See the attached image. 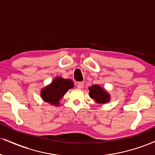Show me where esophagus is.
Wrapping results in <instances>:
<instances>
[{
	"label": "esophagus",
	"instance_id": "1",
	"mask_svg": "<svg viewBox=\"0 0 155 155\" xmlns=\"http://www.w3.org/2000/svg\"><path fill=\"white\" fill-rule=\"evenodd\" d=\"M76 87H77L78 89H82L84 87L83 82H77V84H76Z\"/></svg>",
	"mask_w": 155,
	"mask_h": 155
}]
</instances>
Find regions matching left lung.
Returning a JSON list of instances; mask_svg holds the SVG:
<instances>
[{
    "label": "left lung",
    "mask_w": 155,
    "mask_h": 155,
    "mask_svg": "<svg viewBox=\"0 0 155 155\" xmlns=\"http://www.w3.org/2000/svg\"><path fill=\"white\" fill-rule=\"evenodd\" d=\"M89 95L97 104H105L111 100L110 94L100 85L94 84L89 87Z\"/></svg>",
    "instance_id": "8db88e82"
}]
</instances>
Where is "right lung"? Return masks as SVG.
Listing matches in <instances>:
<instances>
[{
  "label": "right lung",
  "instance_id": "obj_1",
  "mask_svg": "<svg viewBox=\"0 0 155 155\" xmlns=\"http://www.w3.org/2000/svg\"><path fill=\"white\" fill-rule=\"evenodd\" d=\"M74 84L70 79H64L61 76H56L51 82L42 88L40 96L44 102L58 106L60 100L70 89L74 88Z\"/></svg>",
  "mask_w": 155,
  "mask_h": 155
}]
</instances>
